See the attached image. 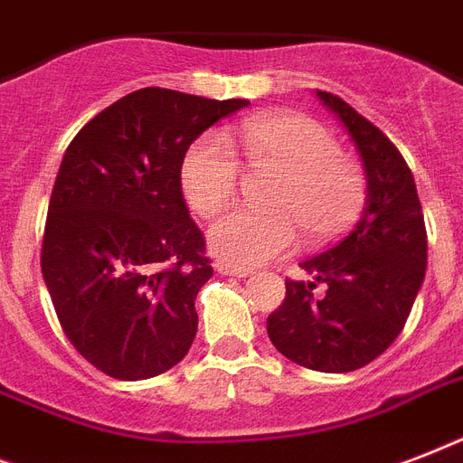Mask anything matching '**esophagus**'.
<instances>
[{
  "mask_svg": "<svg viewBox=\"0 0 463 463\" xmlns=\"http://www.w3.org/2000/svg\"><path fill=\"white\" fill-rule=\"evenodd\" d=\"M218 274L235 276V279H247V276H252V271L245 267H232V264H218Z\"/></svg>",
  "mask_w": 463,
  "mask_h": 463,
  "instance_id": "1",
  "label": "esophagus"
}]
</instances>
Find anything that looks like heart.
Instances as JSON below:
<instances>
[{
    "label": "heart",
    "mask_w": 463,
    "mask_h": 463,
    "mask_svg": "<svg viewBox=\"0 0 463 463\" xmlns=\"http://www.w3.org/2000/svg\"><path fill=\"white\" fill-rule=\"evenodd\" d=\"M242 154L257 167L281 173L269 194L274 211H231L209 232L211 250L238 267H257L290 252L303 228L307 240L341 235L365 203V177L338 154L336 137L300 112H269L240 122ZM180 184L189 209L213 218L232 202L240 163L218 134H202L180 163Z\"/></svg>",
    "instance_id": "obj_1"
}]
</instances>
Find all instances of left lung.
<instances>
[{
    "mask_svg": "<svg viewBox=\"0 0 463 463\" xmlns=\"http://www.w3.org/2000/svg\"><path fill=\"white\" fill-rule=\"evenodd\" d=\"M317 98L338 115L367 175L358 223L300 267L315 281L286 279L267 319L271 344L317 373H353L394 344L416 303L428 264V232L416 182L399 148L334 93ZM325 293L317 297L314 288Z\"/></svg>",
    "mask_w": 463,
    "mask_h": 463,
    "instance_id": "1",
    "label": "left lung"
}]
</instances>
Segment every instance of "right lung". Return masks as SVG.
Here are the masks:
<instances>
[{
  "instance_id": "right-lung-1",
  "label": "right lung",
  "mask_w": 463,
  "mask_h": 463,
  "mask_svg": "<svg viewBox=\"0 0 463 463\" xmlns=\"http://www.w3.org/2000/svg\"><path fill=\"white\" fill-rule=\"evenodd\" d=\"M245 105L151 86L98 112L69 144L40 267L61 331L100 373L148 380L187 355L194 298L213 267L180 163L199 134Z\"/></svg>"
}]
</instances>
